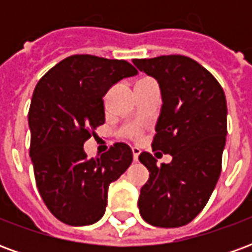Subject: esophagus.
<instances>
[{
	"label": "esophagus",
	"instance_id": "1",
	"mask_svg": "<svg viewBox=\"0 0 252 252\" xmlns=\"http://www.w3.org/2000/svg\"><path fill=\"white\" fill-rule=\"evenodd\" d=\"M132 154H133V160L137 162V158H139V155H140V148L132 147Z\"/></svg>",
	"mask_w": 252,
	"mask_h": 252
}]
</instances>
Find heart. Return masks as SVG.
Wrapping results in <instances>:
<instances>
[{"label": "heart", "mask_w": 252, "mask_h": 252, "mask_svg": "<svg viewBox=\"0 0 252 252\" xmlns=\"http://www.w3.org/2000/svg\"><path fill=\"white\" fill-rule=\"evenodd\" d=\"M151 83H155L151 79V78H140L136 82V88H142V86H147V85H151ZM135 88V89H136Z\"/></svg>", "instance_id": "obj_1"}]
</instances>
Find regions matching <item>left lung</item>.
I'll return each instance as SVG.
<instances>
[{"mask_svg":"<svg viewBox=\"0 0 252 252\" xmlns=\"http://www.w3.org/2000/svg\"><path fill=\"white\" fill-rule=\"evenodd\" d=\"M153 77L162 94L153 150L170 154V163L143 151L139 160L150 171L140 189L139 212L151 225H186L215 190L227 136V99L211 72L184 55L133 59Z\"/></svg>","mask_w":252,"mask_h":252,"instance_id":"obj_1","label":"left lung"}]
</instances>
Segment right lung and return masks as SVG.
I'll list each match as a JSON object with an SVG mask.
<instances>
[{
	"label": "right lung",
	"mask_w": 252,
	"mask_h": 252,
	"mask_svg": "<svg viewBox=\"0 0 252 252\" xmlns=\"http://www.w3.org/2000/svg\"><path fill=\"white\" fill-rule=\"evenodd\" d=\"M136 74L126 61L72 55L36 85L28 113L30 155L41 198L64 224L98 221L108 188L132 163V150L126 143H116L97 159L88 158L83 143L105 123L102 98L108 90Z\"/></svg>",
	"instance_id": "right-lung-1"
}]
</instances>
